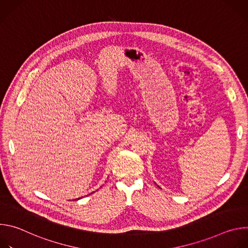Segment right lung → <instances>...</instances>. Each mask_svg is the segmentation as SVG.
I'll use <instances>...</instances> for the list:
<instances>
[{
  "instance_id": "add662e5",
  "label": "right lung",
  "mask_w": 248,
  "mask_h": 248,
  "mask_svg": "<svg viewBox=\"0 0 248 248\" xmlns=\"http://www.w3.org/2000/svg\"><path fill=\"white\" fill-rule=\"evenodd\" d=\"M81 198V197H80ZM80 198H77V199H75V200H78V199H80Z\"/></svg>"
}]
</instances>
